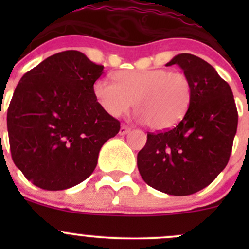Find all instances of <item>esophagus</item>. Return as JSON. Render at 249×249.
<instances>
[{
	"label": "esophagus",
	"mask_w": 249,
	"mask_h": 249,
	"mask_svg": "<svg viewBox=\"0 0 249 249\" xmlns=\"http://www.w3.org/2000/svg\"><path fill=\"white\" fill-rule=\"evenodd\" d=\"M130 130H131V129H130V127H129V126H127V125L123 124V125H122V126H120V130H119V134H120V135H126V134H127V132H129V131H130Z\"/></svg>",
	"instance_id": "esophagus-1"
}]
</instances>
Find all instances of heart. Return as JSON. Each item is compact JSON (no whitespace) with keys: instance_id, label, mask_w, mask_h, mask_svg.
<instances>
[{"instance_id":"obj_1","label":"heart","mask_w":249,"mask_h":249,"mask_svg":"<svg viewBox=\"0 0 249 249\" xmlns=\"http://www.w3.org/2000/svg\"><path fill=\"white\" fill-rule=\"evenodd\" d=\"M113 77L115 83L99 79L94 84L97 102L112 117H120L134 105L140 122L152 130L164 131L175 127L192 104V80L182 72L124 70Z\"/></svg>"}]
</instances>
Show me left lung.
<instances>
[{"instance_id": "1", "label": "left lung", "mask_w": 249, "mask_h": 249, "mask_svg": "<svg viewBox=\"0 0 249 249\" xmlns=\"http://www.w3.org/2000/svg\"><path fill=\"white\" fill-rule=\"evenodd\" d=\"M178 65L193 84L185 117L170 130L148 132L137 154L141 177L149 187L176 196L207 187L225 169L237 130V108L227 82L201 57L178 54Z\"/></svg>"}]
</instances>
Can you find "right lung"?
Segmentation results:
<instances>
[{"mask_svg": "<svg viewBox=\"0 0 249 249\" xmlns=\"http://www.w3.org/2000/svg\"><path fill=\"white\" fill-rule=\"evenodd\" d=\"M104 66L83 53L47 57L20 79L7 112L12 159L25 177L46 190H64L87 179L100 149L119 132L94 95Z\"/></svg>", "mask_w": 249, "mask_h": 249, "instance_id": "add662e5", "label": "right lung"}]
</instances>
